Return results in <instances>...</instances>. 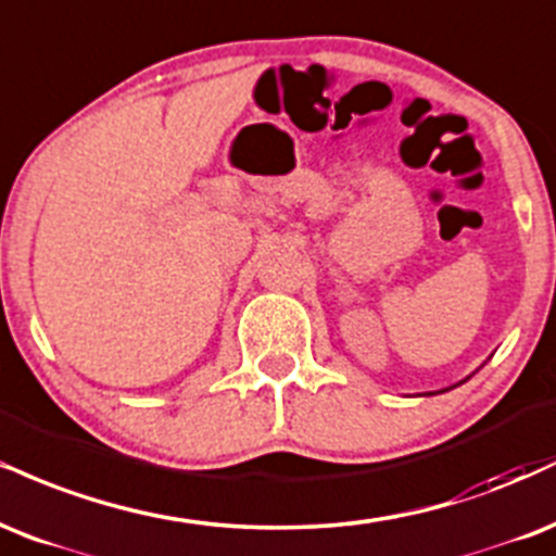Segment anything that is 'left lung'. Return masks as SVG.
<instances>
[{
    "label": "left lung",
    "mask_w": 556,
    "mask_h": 556,
    "mask_svg": "<svg viewBox=\"0 0 556 556\" xmlns=\"http://www.w3.org/2000/svg\"><path fill=\"white\" fill-rule=\"evenodd\" d=\"M442 393H445V390H442Z\"/></svg>",
    "instance_id": "1"
}]
</instances>
